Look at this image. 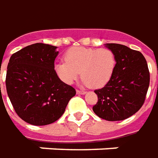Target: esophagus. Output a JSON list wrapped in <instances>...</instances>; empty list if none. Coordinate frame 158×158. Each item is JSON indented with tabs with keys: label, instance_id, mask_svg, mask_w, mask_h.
<instances>
[{
	"label": "esophagus",
	"instance_id": "1",
	"mask_svg": "<svg viewBox=\"0 0 158 158\" xmlns=\"http://www.w3.org/2000/svg\"><path fill=\"white\" fill-rule=\"evenodd\" d=\"M76 93H77V94H79V95H84V94H85V91H79V90H77Z\"/></svg>",
	"mask_w": 158,
	"mask_h": 158
}]
</instances>
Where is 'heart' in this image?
<instances>
[{
  "label": "heart",
  "mask_w": 158,
  "mask_h": 158,
  "mask_svg": "<svg viewBox=\"0 0 158 158\" xmlns=\"http://www.w3.org/2000/svg\"><path fill=\"white\" fill-rule=\"evenodd\" d=\"M64 60L65 62L55 64L54 70L68 85L73 83L80 73L84 85L101 88L110 81L115 71V53L109 48L74 47L65 52Z\"/></svg>",
  "instance_id": "heart-1"
}]
</instances>
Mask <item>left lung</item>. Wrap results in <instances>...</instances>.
Masks as SVG:
<instances>
[{"mask_svg":"<svg viewBox=\"0 0 158 158\" xmlns=\"http://www.w3.org/2000/svg\"><path fill=\"white\" fill-rule=\"evenodd\" d=\"M106 47L115 53V71L104 87L94 91L98 100L93 110L108 121L126 119L144 102L150 85L148 65L141 52L126 46L107 43Z\"/></svg>","mask_w":158,"mask_h":158,"instance_id":"1","label":"left lung"}]
</instances>
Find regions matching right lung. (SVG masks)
Instances as JSON below:
<instances>
[{"label":"right lung","instance_id":"1","mask_svg":"<svg viewBox=\"0 0 158 158\" xmlns=\"http://www.w3.org/2000/svg\"><path fill=\"white\" fill-rule=\"evenodd\" d=\"M57 47L35 43L15 52L7 65L6 87L14 109L33 125L55 122L76 91L58 77L54 60Z\"/></svg>","mask_w":158,"mask_h":158}]
</instances>
